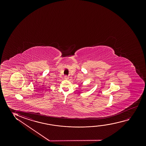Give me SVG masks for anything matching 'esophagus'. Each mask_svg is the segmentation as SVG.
Here are the masks:
<instances>
[{
	"label": "esophagus",
	"mask_w": 146,
	"mask_h": 146,
	"mask_svg": "<svg viewBox=\"0 0 146 146\" xmlns=\"http://www.w3.org/2000/svg\"><path fill=\"white\" fill-rule=\"evenodd\" d=\"M68 78H69V77H68V76H64V79H65V80H67V79H68Z\"/></svg>",
	"instance_id": "1"
}]
</instances>
